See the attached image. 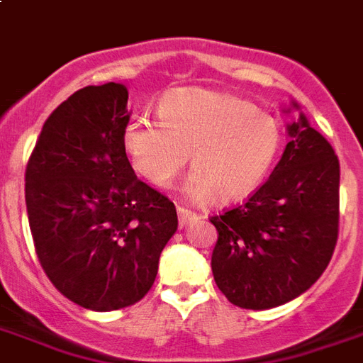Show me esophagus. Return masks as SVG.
I'll list each match as a JSON object with an SVG mask.
<instances>
[{"label":"esophagus","instance_id":"1","mask_svg":"<svg viewBox=\"0 0 363 363\" xmlns=\"http://www.w3.org/2000/svg\"><path fill=\"white\" fill-rule=\"evenodd\" d=\"M177 213H179V225L181 226H188L190 223H196L198 218H200V215L198 213L190 211V209H186V207H177Z\"/></svg>","mask_w":363,"mask_h":363}]
</instances>
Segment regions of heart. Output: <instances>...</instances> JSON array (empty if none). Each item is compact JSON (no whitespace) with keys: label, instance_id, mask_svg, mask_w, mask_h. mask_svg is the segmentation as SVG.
Returning a JSON list of instances; mask_svg holds the SVG:
<instances>
[{"label":"heart","instance_id":"obj_1","mask_svg":"<svg viewBox=\"0 0 363 363\" xmlns=\"http://www.w3.org/2000/svg\"><path fill=\"white\" fill-rule=\"evenodd\" d=\"M157 121L131 118L121 146L131 167L157 188L169 186L188 162L184 194L203 201L245 200L264 181L280 148V127L251 102L223 91L179 87L156 106Z\"/></svg>","mask_w":363,"mask_h":363}]
</instances>
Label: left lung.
Listing matches in <instances>:
<instances>
[{"label":"left lung","instance_id":"left-lung-1","mask_svg":"<svg viewBox=\"0 0 363 363\" xmlns=\"http://www.w3.org/2000/svg\"><path fill=\"white\" fill-rule=\"evenodd\" d=\"M297 108V102H293ZM289 112V110H287ZM291 140L272 175L242 206L211 217L217 287L232 304L267 311L286 304L328 268L339 236V160L306 116L287 125Z\"/></svg>","mask_w":363,"mask_h":363}]
</instances>
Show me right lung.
I'll use <instances>...</instances> for the list:
<instances>
[{
  "label": "right lung",
  "mask_w": 363,
  "mask_h": 363,
  "mask_svg": "<svg viewBox=\"0 0 363 363\" xmlns=\"http://www.w3.org/2000/svg\"><path fill=\"white\" fill-rule=\"evenodd\" d=\"M125 85H89L47 121L26 167V209L47 278L72 303L120 311L150 291L177 232L169 198L137 179L121 146Z\"/></svg>",
  "instance_id": "1"
}]
</instances>
